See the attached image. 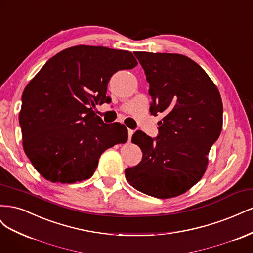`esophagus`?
Wrapping results in <instances>:
<instances>
[{"mask_svg":"<svg viewBox=\"0 0 253 253\" xmlns=\"http://www.w3.org/2000/svg\"><path fill=\"white\" fill-rule=\"evenodd\" d=\"M133 134H134V131L133 129H131V128H128L127 129V136H128V141L131 140V138H132V136H133Z\"/></svg>","mask_w":253,"mask_h":253,"instance_id":"esophagus-1","label":"esophagus"}]
</instances>
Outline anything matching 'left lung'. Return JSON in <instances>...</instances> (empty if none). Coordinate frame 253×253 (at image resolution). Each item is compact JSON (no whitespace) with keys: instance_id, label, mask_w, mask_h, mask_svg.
I'll list each match as a JSON object with an SVG mask.
<instances>
[{"instance_id":"obj_1","label":"left lung","mask_w":253,"mask_h":253,"mask_svg":"<svg viewBox=\"0 0 253 253\" xmlns=\"http://www.w3.org/2000/svg\"><path fill=\"white\" fill-rule=\"evenodd\" d=\"M152 97L150 112L162 113L156 138L137 131L132 142L141 162L126 169L129 185L157 198L178 196L200 181L209 151L223 126V102L203 68L178 53L135 51Z\"/></svg>"}]
</instances>
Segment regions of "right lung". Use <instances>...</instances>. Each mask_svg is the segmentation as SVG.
Masks as SVG:
<instances>
[{"mask_svg":"<svg viewBox=\"0 0 253 253\" xmlns=\"http://www.w3.org/2000/svg\"><path fill=\"white\" fill-rule=\"evenodd\" d=\"M137 64L131 51L78 45L50 58L27 84L19 115L23 149L45 179H88L102 153L127 140L124 125L104 124L93 108L110 99L115 73Z\"/></svg>","mask_w":253,"mask_h":253,"instance_id":"right-lung-1","label":"right lung"}]
</instances>
